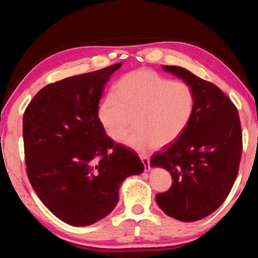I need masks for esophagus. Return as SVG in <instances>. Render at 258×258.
I'll return each mask as SVG.
<instances>
[{
    "instance_id": "34e87169",
    "label": "esophagus",
    "mask_w": 258,
    "mask_h": 258,
    "mask_svg": "<svg viewBox=\"0 0 258 258\" xmlns=\"http://www.w3.org/2000/svg\"><path fill=\"white\" fill-rule=\"evenodd\" d=\"M141 160H142L143 165H145V171H146V172H149L150 169H151V167H150V159H149V157H147V156H141Z\"/></svg>"
}]
</instances>
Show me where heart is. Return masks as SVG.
<instances>
[{
  "mask_svg": "<svg viewBox=\"0 0 258 258\" xmlns=\"http://www.w3.org/2000/svg\"><path fill=\"white\" fill-rule=\"evenodd\" d=\"M196 95L185 82L171 81L150 69L124 75L100 103L98 119L112 141L128 132L134 118L135 130L124 143L145 152L165 147L184 132L194 115Z\"/></svg>",
  "mask_w": 258,
  "mask_h": 258,
  "instance_id": "1",
  "label": "heart"
}]
</instances>
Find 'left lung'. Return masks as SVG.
<instances>
[{"mask_svg":"<svg viewBox=\"0 0 258 258\" xmlns=\"http://www.w3.org/2000/svg\"><path fill=\"white\" fill-rule=\"evenodd\" d=\"M189 84L196 95L194 115L175 142L152 156L151 167L171 173V189L156 196L165 214L182 222L208 216L224 203L237 178L242 152L239 113L213 83L185 68L163 66Z\"/></svg>","mask_w":258,"mask_h":258,"instance_id":"obj_1","label":"left lung"}]
</instances>
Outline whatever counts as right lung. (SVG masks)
I'll list each match as a JSON object with an SVG mask.
<instances>
[{"label":"right lung","mask_w":258,"mask_h":258,"mask_svg":"<svg viewBox=\"0 0 258 258\" xmlns=\"http://www.w3.org/2000/svg\"><path fill=\"white\" fill-rule=\"evenodd\" d=\"M121 63L52 83L23 119L27 175L42 203L64 223L86 226L112 212L126 177L141 174L137 152L115 145L98 119L104 86Z\"/></svg>","instance_id":"obj_1"}]
</instances>
